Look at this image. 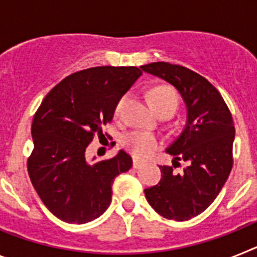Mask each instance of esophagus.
Returning <instances> with one entry per match:
<instances>
[{"instance_id": "34e87169", "label": "esophagus", "mask_w": 257, "mask_h": 257, "mask_svg": "<svg viewBox=\"0 0 257 257\" xmlns=\"http://www.w3.org/2000/svg\"><path fill=\"white\" fill-rule=\"evenodd\" d=\"M133 166H134V169H140L142 166H144V162H143V161H139V160H134Z\"/></svg>"}]
</instances>
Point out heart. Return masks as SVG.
<instances>
[{
  "mask_svg": "<svg viewBox=\"0 0 257 257\" xmlns=\"http://www.w3.org/2000/svg\"><path fill=\"white\" fill-rule=\"evenodd\" d=\"M127 100H128V95H123L118 100L115 105V114H122ZM151 103L156 112L167 110L174 114L180 104V96L178 91L170 86H157L151 92ZM123 145L134 157L140 160H147L160 147V140L152 134L144 131H133L123 138Z\"/></svg>",
  "mask_w": 257,
  "mask_h": 257,
  "instance_id": "1",
  "label": "heart"
}]
</instances>
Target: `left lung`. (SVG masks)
<instances>
[{"label":"left lung","instance_id":"obj_1","mask_svg":"<svg viewBox=\"0 0 257 257\" xmlns=\"http://www.w3.org/2000/svg\"><path fill=\"white\" fill-rule=\"evenodd\" d=\"M144 72L178 88L187 104L183 133L166 152L187 167L179 174L172 166H160L162 179L144 190L149 205L169 220L187 221L215 201L233 167L234 122L220 92L205 77L178 64L157 61L143 65Z\"/></svg>","mask_w":257,"mask_h":257}]
</instances>
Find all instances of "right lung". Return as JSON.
<instances>
[{"mask_svg": "<svg viewBox=\"0 0 257 257\" xmlns=\"http://www.w3.org/2000/svg\"><path fill=\"white\" fill-rule=\"evenodd\" d=\"M143 74L136 67H94L65 77L46 95L32 122L27 162L41 201L58 219L85 224L105 212L115 176L133 167L123 151L88 163L86 149L112 122L118 100ZM114 143V142H113Z\"/></svg>", "mask_w": 257, "mask_h": 257, "instance_id": "obj_1", "label": "right lung"}]
</instances>
